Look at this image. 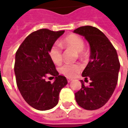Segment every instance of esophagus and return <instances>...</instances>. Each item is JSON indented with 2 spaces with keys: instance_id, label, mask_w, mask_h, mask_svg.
I'll use <instances>...</instances> for the list:
<instances>
[{
  "instance_id": "34e87169",
  "label": "esophagus",
  "mask_w": 128,
  "mask_h": 128,
  "mask_svg": "<svg viewBox=\"0 0 128 128\" xmlns=\"http://www.w3.org/2000/svg\"><path fill=\"white\" fill-rule=\"evenodd\" d=\"M67 81H68V83H70V82L72 80H70V79H68V80Z\"/></svg>"
}]
</instances>
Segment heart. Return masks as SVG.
Instances as JSON below:
<instances>
[{
    "mask_svg": "<svg viewBox=\"0 0 128 128\" xmlns=\"http://www.w3.org/2000/svg\"><path fill=\"white\" fill-rule=\"evenodd\" d=\"M62 46L70 47L78 52L80 58H84L86 56V52L84 50V42L82 38L79 36L71 34L66 37L60 43ZM49 57L51 60L56 64H60L62 61V52L61 45L56 42L50 47L49 50ZM82 66L80 64H64L60 68L61 73L68 78H74L77 74L82 70Z\"/></svg>",
    "mask_w": 128,
    "mask_h": 128,
    "instance_id": "1",
    "label": "heart"
}]
</instances>
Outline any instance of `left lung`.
<instances>
[{
	"instance_id": "8db88e82",
	"label": "left lung",
	"mask_w": 128,
	"mask_h": 128,
	"mask_svg": "<svg viewBox=\"0 0 128 128\" xmlns=\"http://www.w3.org/2000/svg\"><path fill=\"white\" fill-rule=\"evenodd\" d=\"M73 32L84 37L90 48V60L82 77L89 78L91 82L86 87L80 80L82 88L75 92V99L86 110H96L107 103L117 84L120 69L118 55L108 38L96 27L81 26Z\"/></svg>"
}]
</instances>
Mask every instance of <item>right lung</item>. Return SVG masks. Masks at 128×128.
<instances>
[{
    "instance_id": "1",
    "label": "right lung",
    "mask_w": 128,
    "mask_h": 128,
    "mask_svg": "<svg viewBox=\"0 0 128 128\" xmlns=\"http://www.w3.org/2000/svg\"><path fill=\"white\" fill-rule=\"evenodd\" d=\"M64 33L39 29L26 37L16 53L14 72L18 90L25 102L36 110L55 107L60 92L68 83L49 57L50 47ZM47 74L55 78L53 83L45 80Z\"/></svg>"
}]
</instances>
